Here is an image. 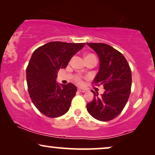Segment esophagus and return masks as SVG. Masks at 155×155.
I'll list each match as a JSON object with an SVG mask.
<instances>
[{"label": "esophagus", "mask_w": 155, "mask_h": 155, "mask_svg": "<svg viewBox=\"0 0 155 155\" xmlns=\"http://www.w3.org/2000/svg\"><path fill=\"white\" fill-rule=\"evenodd\" d=\"M78 91H79V92H82V93L86 91V89H84V88H79V87L78 88Z\"/></svg>", "instance_id": "esophagus-1"}]
</instances>
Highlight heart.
<instances>
[{
  "label": "heart",
  "instance_id": "b5f03b06",
  "mask_svg": "<svg viewBox=\"0 0 155 155\" xmlns=\"http://www.w3.org/2000/svg\"><path fill=\"white\" fill-rule=\"evenodd\" d=\"M88 55H90V54H88ZM87 56H88V55H87ZM74 80H75V81L77 84H82V78L81 77V76H75V78H74Z\"/></svg>",
  "mask_w": 155,
  "mask_h": 155
}]
</instances>
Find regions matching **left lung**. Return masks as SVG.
Here are the masks:
<instances>
[{
	"label": "left lung",
	"instance_id": "left-lung-1",
	"mask_svg": "<svg viewBox=\"0 0 155 155\" xmlns=\"http://www.w3.org/2000/svg\"><path fill=\"white\" fill-rule=\"evenodd\" d=\"M98 54L100 68L94 79L96 85H103L101 97L91 91L94 99L86 105L88 112L95 119L109 121L114 119L125 108L132 85V73L126 59L116 49L104 43H87Z\"/></svg>",
	"mask_w": 155,
	"mask_h": 155
}]
</instances>
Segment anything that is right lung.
Returning <instances> with one entry per match:
<instances>
[{
    "instance_id": "1",
    "label": "right lung",
    "mask_w": 155,
    "mask_h": 155,
    "mask_svg": "<svg viewBox=\"0 0 155 155\" xmlns=\"http://www.w3.org/2000/svg\"><path fill=\"white\" fill-rule=\"evenodd\" d=\"M85 43L50 42L32 53L26 69L28 93L33 104L40 113L49 117L64 115L69 110L77 88L56 82L59 69L67 67L71 57Z\"/></svg>"
}]
</instances>
